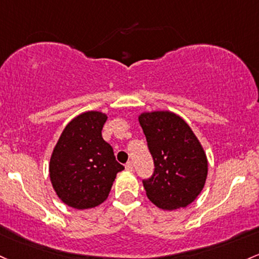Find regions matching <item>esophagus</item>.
I'll list each match as a JSON object with an SVG mask.
<instances>
[{
	"instance_id": "esophagus-1",
	"label": "esophagus",
	"mask_w": 259,
	"mask_h": 259,
	"mask_svg": "<svg viewBox=\"0 0 259 259\" xmlns=\"http://www.w3.org/2000/svg\"><path fill=\"white\" fill-rule=\"evenodd\" d=\"M125 168H126V171H134V163L132 161H129L125 164Z\"/></svg>"
}]
</instances>
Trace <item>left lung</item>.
Returning <instances> with one entry per match:
<instances>
[{"mask_svg": "<svg viewBox=\"0 0 259 259\" xmlns=\"http://www.w3.org/2000/svg\"><path fill=\"white\" fill-rule=\"evenodd\" d=\"M155 171L144 180L150 200L163 210L186 208L200 194L208 160L197 136L180 115L168 110L139 115Z\"/></svg>", "mask_w": 259, "mask_h": 259, "instance_id": "1", "label": "left lung"}]
</instances>
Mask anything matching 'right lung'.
<instances>
[{"instance_id": "add662e5", "label": "right lung", "mask_w": 259, "mask_h": 259, "mask_svg": "<svg viewBox=\"0 0 259 259\" xmlns=\"http://www.w3.org/2000/svg\"><path fill=\"white\" fill-rule=\"evenodd\" d=\"M106 120L102 112L82 113L66 125L54 147L50 181L58 197L71 208L90 209L103 203L116 173L124 169L102 138Z\"/></svg>"}]
</instances>
